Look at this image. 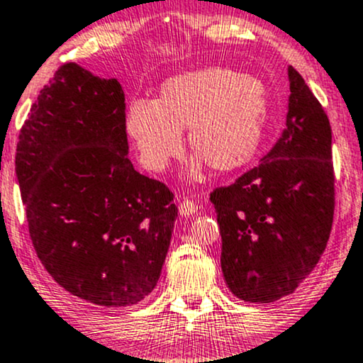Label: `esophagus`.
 Returning a JSON list of instances; mask_svg holds the SVG:
<instances>
[{
	"label": "esophagus",
	"instance_id": "obj_1",
	"mask_svg": "<svg viewBox=\"0 0 363 363\" xmlns=\"http://www.w3.org/2000/svg\"><path fill=\"white\" fill-rule=\"evenodd\" d=\"M178 209H180L182 216H194L195 213H197L199 206L194 201H190V199H183V201L180 202V206H178Z\"/></svg>",
	"mask_w": 363,
	"mask_h": 363
}]
</instances>
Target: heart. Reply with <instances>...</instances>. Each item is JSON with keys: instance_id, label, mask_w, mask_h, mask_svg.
Here are the masks:
<instances>
[{"instance_id": "heart-1", "label": "heart", "mask_w": 363, "mask_h": 363, "mask_svg": "<svg viewBox=\"0 0 363 363\" xmlns=\"http://www.w3.org/2000/svg\"><path fill=\"white\" fill-rule=\"evenodd\" d=\"M267 92L248 73L211 67L171 77L156 101L128 104L125 127L144 168L160 173L182 152V132L195 152L192 173L203 164L230 173L257 152L267 120Z\"/></svg>"}]
</instances>
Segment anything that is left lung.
Segmentation results:
<instances>
[{"label":"left lung","mask_w":363,"mask_h":363,"mask_svg":"<svg viewBox=\"0 0 363 363\" xmlns=\"http://www.w3.org/2000/svg\"><path fill=\"white\" fill-rule=\"evenodd\" d=\"M286 127L260 164L211 194L221 231V269L235 296L271 303L319 262L335 214L331 125L288 67Z\"/></svg>","instance_id":"obj_1"}]
</instances>
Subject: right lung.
Instances as JSON below:
<instances>
[{"mask_svg": "<svg viewBox=\"0 0 363 363\" xmlns=\"http://www.w3.org/2000/svg\"><path fill=\"white\" fill-rule=\"evenodd\" d=\"M15 171L32 245L60 286L103 307L156 288L178 207L128 160L116 79L60 67L20 130Z\"/></svg>", "mask_w": 363, "mask_h": 363, "instance_id": "add662e5", "label": "right lung"}]
</instances>
